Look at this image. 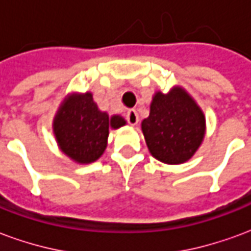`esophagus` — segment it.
Here are the masks:
<instances>
[{"label":"esophagus","instance_id":"1","mask_svg":"<svg viewBox=\"0 0 251 251\" xmlns=\"http://www.w3.org/2000/svg\"><path fill=\"white\" fill-rule=\"evenodd\" d=\"M126 120H127V122H129L131 126H136L137 124H138V121H140L136 110H127V113H126Z\"/></svg>","mask_w":251,"mask_h":251}]
</instances>
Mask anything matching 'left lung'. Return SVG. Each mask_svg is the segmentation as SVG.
Wrapping results in <instances>:
<instances>
[{
  "label": "left lung",
  "mask_w": 251,
  "mask_h": 251,
  "mask_svg": "<svg viewBox=\"0 0 251 251\" xmlns=\"http://www.w3.org/2000/svg\"><path fill=\"white\" fill-rule=\"evenodd\" d=\"M141 130L153 157L177 165L191 160L201 145L205 115L185 88L174 86L168 93H154Z\"/></svg>",
  "instance_id": "obj_1"
}]
</instances>
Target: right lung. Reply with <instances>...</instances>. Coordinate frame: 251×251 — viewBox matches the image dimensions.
<instances>
[{
    "label": "right lung",
    "mask_w": 251,
    "mask_h": 251,
    "mask_svg": "<svg viewBox=\"0 0 251 251\" xmlns=\"http://www.w3.org/2000/svg\"><path fill=\"white\" fill-rule=\"evenodd\" d=\"M126 121L120 114L99 110L93 94L70 93L53 117L52 130L57 147L76 164L97 161L107 147L109 129H120Z\"/></svg>",
    "instance_id": "1"
}]
</instances>
